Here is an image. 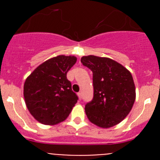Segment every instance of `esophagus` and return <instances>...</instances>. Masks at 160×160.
Instances as JSON below:
<instances>
[{"mask_svg":"<svg viewBox=\"0 0 160 160\" xmlns=\"http://www.w3.org/2000/svg\"><path fill=\"white\" fill-rule=\"evenodd\" d=\"M78 97L79 99H81V98H82V93H78Z\"/></svg>","mask_w":160,"mask_h":160,"instance_id":"esophagus-1","label":"esophagus"}]
</instances>
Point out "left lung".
Wrapping results in <instances>:
<instances>
[{
  "label": "left lung",
  "mask_w": 160,
  "mask_h": 160,
  "mask_svg": "<svg viewBox=\"0 0 160 160\" xmlns=\"http://www.w3.org/2000/svg\"><path fill=\"white\" fill-rule=\"evenodd\" d=\"M81 62L93 73L94 98L85 107L87 118L101 128H112L128 116L135 102L131 72L109 58L88 55Z\"/></svg>",
  "instance_id": "8db88e82"
}]
</instances>
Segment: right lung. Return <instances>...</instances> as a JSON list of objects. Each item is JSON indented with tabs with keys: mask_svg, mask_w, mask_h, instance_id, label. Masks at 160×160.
<instances>
[{
	"mask_svg": "<svg viewBox=\"0 0 160 160\" xmlns=\"http://www.w3.org/2000/svg\"><path fill=\"white\" fill-rule=\"evenodd\" d=\"M75 56L58 55L38 66L24 84V98L32 116L42 124L63 122L78 101L66 73L75 64Z\"/></svg>",
	"mask_w": 160,
	"mask_h": 160,
	"instance_id": "obj_1",
	"label": "right lung"
}]
</instances>
